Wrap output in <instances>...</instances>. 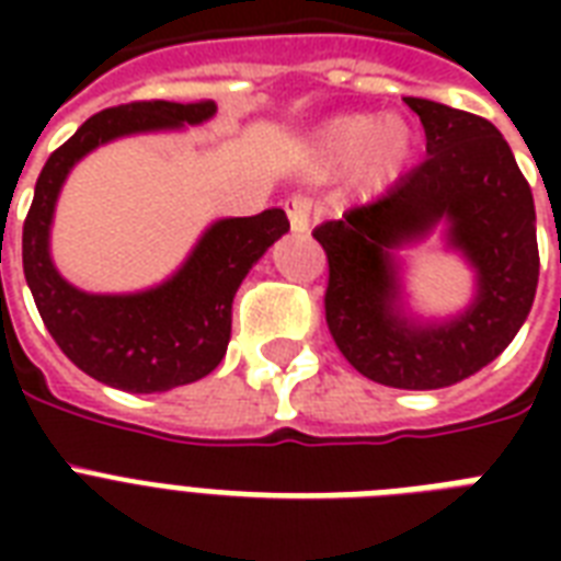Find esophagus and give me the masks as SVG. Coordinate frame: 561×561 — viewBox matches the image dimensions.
<instances>
[{"label":"esophagus","instance_id":"obj_1","mask_svg":"<svg viewBox=\"0 0 561 561\" xmlns=\"http://www.w3.org/2000/svg\"><path fill=\"white\" fill-rule=\"evenodd\" d=\"M285 211H288L290 232H308V227H311V203L306 197H290L285 203Z\"/></svg>","mask_w":561,"mask_h":561}]
</instances>
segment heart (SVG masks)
Listing matches in <instances>:
<instances>
[{
  "mask_svg": "<svg viewBox=\"0 0 561 561\" xmlns=\"http://www.w3.org/2000/svg\"><path fill=\"white\" fill-rule=\"evenodd\" d=\"M419 153V130L404 116L341 113L317 127L306 145V169L320 180L355 174L364 194L390 192Z\"/></svg>",
  "mask_w": 561,
  "mask_h": 561,
  "instance_id": "obj_1",
  "label": "heart"
}]
</instances>
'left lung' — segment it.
Returning <instances> with one entry per match:
<instances>
[{"label": "left lung", "instance_id": "obj_1", "mask_svg": "<svg viewBox=\"0 0 561 561\" xmlns=\"http://www.w3.org/2000/svg\"><path fill=\"white\" fill-rule=\"evenodd\" d=\"M425 127L427 160L383 201L325 220V323L343 358L369 381L439 390L469 378L513 343L539 285L536 206L492 122L427 99H404ZM440 232L472 271V297L445 318L407 302L403 250Z\"/></svg>", "mask_w": 561, "mask_h": 561}]
</instances>
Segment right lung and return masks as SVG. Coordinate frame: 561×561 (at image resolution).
Listing matches in <instances>:
<instances>
[{"mask_svg":"<svg viewBox=\"0 0 561 561\" xmlns=\"http://www.w3.org/2000/svg\"><path fill=\"white\" fill-rule=\"evenodd\" d=\"M211 101H136L87 118L43 165L22 227V271L48 334L75 367L125 392H165L209 375L227 355L232 299L253 264L290 229L282 209L218 218L203 229L180 267L142 290L95 294L57 271L55 209L72 169L101 145L127 136L174 134L206 125Z\"/></svg>","mask_w":561,"mask_h":561,"instance_id":"obj_1","label":"right lung"}]
</instances>
